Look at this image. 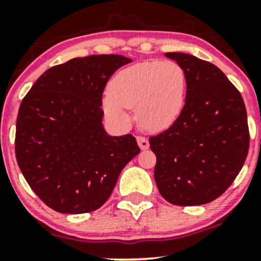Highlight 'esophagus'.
I'll list each match as a JSON object with an SVG mask.
<instances>
[{
  "label": "esophagus",
  "mask_w": 261,
  "mask_h": 261,
  "mask_svg": "<svg viewBox=\"0 0 261 261\" xmlns=\"http://www.w3.org/2000/svg\"><path fill=\"white\" fill-rule=\"evenodd\" d=\"M137 143H139L141 149H147L149 147V142L146 137L143 136H137Z\"/></svg>",
  "instance_id": "34e87169"
}]
</instances>
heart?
<instances>
[{
  "instance_id": "obj_1",
  "label": "heart",
  "mask_w": 261,
  "mask_h": 261,
  "mask_svg": "<svg viewBox=\"0 0 261 261\" xmlns=\"http://www.w3.org/2000/svg\"><path fill=\"white\" fill-rule=\"evenodd\" d=\"M188 79L174 61H145L119 71L110 81L104 110L121 126L131 122L126 109L136 108L140 126L151 133L166 130L185 106Z\"/></svg>"
}]
</instances>
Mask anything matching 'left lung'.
<instances>
[{"instance_id":"obj_1","label":"left lung","mask_w":261,"mask_h":261,"mask_svg":"<svg viewBox=\"0 0 261 261\" xmlns=\"http://www.w3.org/2000/svg\"><path fill=\"white\" fill-rule=\"evenodd\" d=\"M185 70V106L176 121L149 137L157 157L154 180L176 206L214 201L234 181L248 149L249 127L241 92L217 66L184 53H167Z\"/></svg>"}]
</instances>
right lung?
I'll return each instance as SVG.
<instances>
[{"label": "right lung", "instance_id": "right-lung-1", "mask_svg": "<svg viewBox=\"0 0 261 261\" xmlns=\"http://www.w3.org/2000/svg\"><path fill=\"white\" fill-rule=\"evenodd\" d=\"M131 59L76 58L49 68L20 103L16 158L32 190L61 214L103 206L124 167L140 153L131 134L110 136L101 97L112 74Z\"/></svg>", "mask_w": 261, "mask_h": 261}]
</instances>
